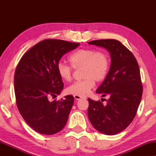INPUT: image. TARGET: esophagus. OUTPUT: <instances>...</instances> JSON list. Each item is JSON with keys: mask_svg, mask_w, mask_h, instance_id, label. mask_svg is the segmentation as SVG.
Returning <instances> with one entry per match:
<instances>
[{"mask_svg": "<svg viewBox=\"0 0 156 156\" xmlns=\"http://www.w3.org/2000/svg\"><path fill=\"white\" fill-rule=\"evenodd\" d=\"M74 99L76 100H80L81 99H82V97H80V96H78V95H74Z\"/></svg>", "mask_w": 156, "mask_h": 156, "instance_id": "34e87169", "label": "esophagus"}]
</instances>
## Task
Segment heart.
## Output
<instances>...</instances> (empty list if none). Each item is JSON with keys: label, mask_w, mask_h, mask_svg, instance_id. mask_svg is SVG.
Instances as JSON below:
<instances>
[{"label": "heart", "mask_w": 156, "mask_h": 156, "mask_svg": "<svg viewBox=\"0 0 156 156\" xmlns=\"http://www.w3.org/2000/svg\"><path fill=\"white\" fill-rule=\"evenodd\" d=\"M69 61L74 69L82 67V80L73 83L67 89L69 94L85 97L88 95L95 84V81L101 82L106 78L110 67L109 57L104 51L94 48H82L74 51L69 57ZM57 71L62 80L69 82L73 70L70 66L59 62Z\"/></svg>", "instance_id": "obj_1"}]
</instances>
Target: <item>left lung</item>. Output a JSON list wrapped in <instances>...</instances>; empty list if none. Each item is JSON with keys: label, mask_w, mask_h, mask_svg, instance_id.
<instances>
[{"label": "left lung", "mask_w": 156, "mask_h": 156, "mask_svg": "<svg viewBox=\"0 0 156 156\" xmlns=\"http://www.w3.org/2000/svg\"><path fill=\"white\" fill-rule=\"evenodd\" d=\"M88 43L106 49L111 56L109 71L96 91L109 99L106 105L88 99V118L98 131L115 135L129 126L137 112L143 94L139 66L131 51L119 40H97Z\"/></svg>", "instance_id": "1"}]
</instances>
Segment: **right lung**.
Masks as SVG:
<instances>
[{"mask_svg":"<svg viewBox=\"0 0 156 156\" xmlns=\"http://www.w3.org/2000/svg\"><path fill=\"white\" fill-rule=\"evenodd\" d=\"M80 43L46 39L25 52L17 66L14 76L16 104L21 116L37 133L52 135L67 123L74 104L72 95L50 101L63 89L64 84L57 66L64 55Z\"/></svg>","mask_w":156,"mask_h":156,"instance_id":"add662e5","label":"right lung"}]
</instances>
